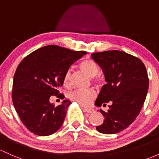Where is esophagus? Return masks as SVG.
Here are the masks:
<instances>
[{"label": "esophagus", "mask_w": 159, "mask_h": 159, "mask_svg": "<svg viewBox=\"0 0 159 159\" xmlns=\"http://www.w3.org/2000/svg\"><path fill=\"white\" fill-rule=\"evenodd\" d=\"M84 111L86 112V113H93L94 110H93L92 109V108L84 107Z\"/></svg>", "instance_id": "obj_1"}]
</instances>
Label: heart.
I'll list each match as a JSON object with an SVG mask.
<instances>
[{"label": "heart", "mask_w": 159, "mask_h": 159, "mask_svg": "<svg viewBox=\"0 0 159 159\" xmlns=\"http://www.w3.org/2000/svg\"><path fill=\"white\" fill-rule=\"evenodd\" d=\"M81 70L87 75L92 78V80L95 84H101L102 79L98 75L100 72V68L98 65L91 58H86L83 60L80 64ZM71 70H68L64 75V84L68 85L71 81ZM96 97V93L93 90H75L69 93V98L72 101L77 102L81 105H88Z\"/></svg>", "instance_id": "obj_1"}]
</instances>
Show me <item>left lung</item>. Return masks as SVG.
Segmentation results:
<instances>
[{"instance_id": "obj_1", "label": "left lung", "mask_w": 159, "mask_h": 159, "mask_svg": "<svg viewBox=\"0 0 159 159\" xmlns=\"http://www.w3.org/2000/svg\"><path fill=\"white\" fill-rule=\"evenodd\" d=\"M91 58L103 71L107 84L95 101L98 107L111 103L107 112L100 110L103 123L96 129L114 134L127 128L140 113L148 89L146 68L139 58L118 50L100 52Z\"/></svg>"}]
</instances>
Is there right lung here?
<instances>
[{
    "instance_id": "1",
    "label": "right lung",
    "mask_w": 159,
    "mask_h": 159,
    "mask_svg": "<svg viewBox=\"0 0 159 159\" xmlns=\"http://www.w3.org/2000/svg\"><path fill=\"white\" fill-rule=\"evenodd\" d=\"M86 54L51 45L33 52L21 61L13 76L12 100L20 119L28 130L40 136L53 134L61 126L71 102L50 103L60 98L58 88L69 67Z\"/></svg>"
}]
</instances>
